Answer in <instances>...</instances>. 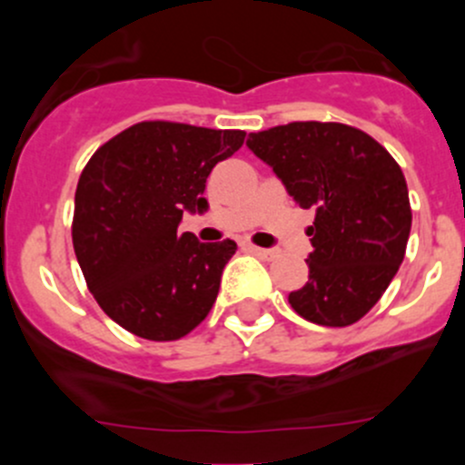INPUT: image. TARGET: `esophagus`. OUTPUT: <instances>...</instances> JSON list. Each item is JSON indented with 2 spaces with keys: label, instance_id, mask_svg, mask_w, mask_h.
<instances>
[{
  "label": "esophagus",
  "instance_id": "esophagus-1",
  "mask_svg": "<svg viewBox=\"0 0 465 465\" xmlns=\"http://www.w3.org/2000/svg\"><path fill=\"white\" fill-rule=\"evenodd\" d=\"M247 250H250L252 254L259 256V259H262V261H274L276 256H279V252H274V250H262V247H256V245H250V247H247Z\"/></svg>",
  "mask_w": 465,
  "mask_h": 465
}]
</instances>
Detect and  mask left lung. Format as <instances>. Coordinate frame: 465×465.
<instances>
[{
  "mask_svg": "<svg viewBox=\"0 0 465 465\" xmlns=\"http://www.w3.org/2000/svg\"><path fill=\"white\" fill-rule=\"evenodd\" d=\"M247 145L294 203L315 209L308 283L290 292V306L320 326L362 320L396 276L410 238V193L396 159L362 130L322 121L252 133Z\"/></svg>",
  "mask_w": 465,
  "mask_h": 465,
  "instance_id": "1",
  "label": "left lung"
}]
</instances>
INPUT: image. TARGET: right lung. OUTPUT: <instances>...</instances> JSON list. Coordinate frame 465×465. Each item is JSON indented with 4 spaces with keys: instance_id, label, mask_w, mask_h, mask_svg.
Here are the masks:
<instances>
[{
    "instance_id": "add662e5",
    "label": "right lung",
    "mask_w": 465,
    "mask_h": 465,
    "mask_svg": "<svg viewBox=\"0 0 465 465\" xmlns=\"http://www.w3.org/2000/svg\"><path fill=\"white\" fill-rule=\"evenodd\" d=\"M242 130L142 121L103 143L78 180L72 238L89 292L133 335L173 341L209 315L236 242L177 233L204 213L206 177Z\"/></svg>"
}]
</instances>
